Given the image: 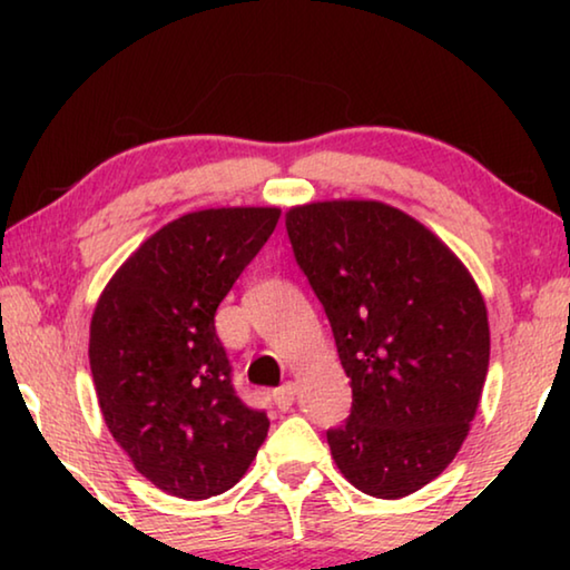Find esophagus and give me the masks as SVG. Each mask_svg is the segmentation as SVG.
I'll use <instances>...</instances> for the list:
<instances>
[{
  "instance_id": "1",
  "label": "esophagus",
  "mask_w": 570,
  "mask_h": 570,
  "mask_svg": "<svg viewBox=\"0 0 570 570\" xmlns=\"http://www.w3.org/2000/svg\"><path fill=\"white\" fill-rule=\"evenodd\" d=\"M294 397H296V387L292 382H286V384H282V387H278L276 392H274V402H276V407L282 410V412H286V410H292V404H294Z\"/></svg>"
}]
</instances>
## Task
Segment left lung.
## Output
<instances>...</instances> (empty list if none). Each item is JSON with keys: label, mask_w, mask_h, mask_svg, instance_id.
Listing matches in <instances>:
<instances>
[{"label": "left lung", "mask_w": 570, "mask_h": 570, "mask_svg": "<svg viewBox=\"0 0 570 570\" xmlns=\"http://www.w3.org/2000/svg\"><path fill=\"white\" fill-rule=\"evenodd\" d=\"M296 264L330 316L352 414L326 432L342 475L397 500L465 442L490 362L482 294L428 226L382 200L286 210Z\"/></svg>", "instance_id": "1"}]
</instances>
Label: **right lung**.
Masks as SVG:
<instances>
[{
  "label": "right lung",
  "mask_w": 570,
  "mask_h": 570,
  "mask_svg": "<svg viewBox=\"0 0 570 570\" xmlns=\"http://www.w3.org/2000/svg\"><path fill=\"white\" fill-rule=\"evenodd\" d=\"M276 206L193 210L132 250L95 304L90 370L110 435L163 493L206 500L246 475L266 412L230 384L216 308L274 234Z\"/></svg>",
  "instance_id": "add662e5"
}]
</instances>
